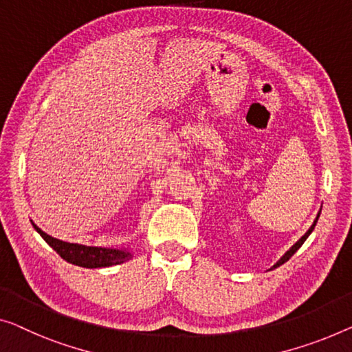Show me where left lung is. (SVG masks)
<instances>
[{
  "mask_svg": "<svg viewBox=\"0 0 352 352\" xmlns=\"http://www.w3.org/2000/svg\"><path fill=\"white\" fill-rule=\"evenodd\" d=\"M318 218H319V213H318V217H316V219H314V223L311 224V228H310V229H308V230H307V232H305V235H303V237H302L300 240H298V242H297L296 245H292V246H291V248H289V251H286V253H285V256H283V258H281L280 261H278V262H276V264H275L274 267H272V269H276V267H280L281 264H285V262H286V261H289V259L292 258V254H294V253H296V251H297L298 248H300V246L303 245V242H305V240L308 239V235H310V234L313 232V229H314V226H316V223H318Z\"/></svg>",
  "mask_w": 352,
  "mask_h": 352,
  "instance_id": "obj_1",
  "label": "left lung"
}]
</instances>
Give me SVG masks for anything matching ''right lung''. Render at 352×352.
Instances as JSON below:
<instances>
[{"label": "right lung", "instance_id": "add662e5", "mask_svg": "<svg viewBox=\"0 0 352 352\" xmlns=\"http://www.w3.org/2000/svg\"><path fill=\"white\" fill-rule=\"evenodd\" d=\"M33 228L41 234V237L58 253L63 259L71 262L78 267H87V269H99V267H110L123 264L131 259V253L128 250H115V248H101V246H85L78 243H67L63 240L54 239L52 235L45 234L33 223Z\"/></svg>", "mask_w": 352, "mask_h": 352}]
</instances>
